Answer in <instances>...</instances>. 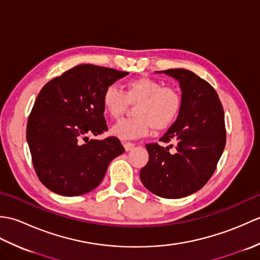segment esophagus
I'll return each mask as SVG.
<instances>
[{
	"instance_id": "34e87169",
	"label": "esophagus",
	"mask_w": 260,
	"mask_h": 260,
	"mask_svg": "<svg viewBox=\"0 0 260 260\" xmlns=\"http://www.w3.org/2000/svg\"><path fill=\"white\" fill-rule=\"evenodd\" d=\"M135 145L133 144V143L131 142H125L124 143V147H125V151H131L132 148H133Z\"/></svg>"
}]
</instances>
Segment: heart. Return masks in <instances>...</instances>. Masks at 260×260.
Segmentation results:
<instances>
[{
    "instance_id": "heart-1",
    "label": "heart",
    "mask_w": 260,
    "mask_h": 260,
    "mask_svg": "<svg viewBox=\"0 0 260 260\" xmlns=\"http://www.w3.org/2000/svg\"><path fill=\"white\" fill-rule=\"evenodd\" d=\"M103 107L110 118L117 119L129 105H135L133 117L115 124L110 133L120 140H135L145 136L153 128H169L181 112L182 96L174 87L163 86L161 81L140 77L127 82L125 90L108 86L103 92Z\"/></svg>"
}]
</instances>
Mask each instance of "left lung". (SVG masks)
Listing matches in <instances>:
<instances>
[{"mask_svg":"<svg viewBox=\"0 0 260 260\" xmlns=\"http://www.w3.org/2000/svg\"><path fill=\"white\" fill-rule=\"evenodd\" d=\"M164 73L178 79L182 89L179 117L162 143L146 144L148 162L141 170V181L147 190L165 199H179L200 190L217 169L225 146L222 104L208 81L186 69Z\"/></svg>","mask_w":260,"mask_h":260,"instance_id":"1","label":"left lung"}]
</instances>
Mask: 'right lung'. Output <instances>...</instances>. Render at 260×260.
I'll return each instance as SVG.
<instances>
[{
    "label": "right lung",
    "instance_id": "obj_1",
    "mask_svg": "<svg viewBox=\"0 0 260 260\" xmlns=\"http://www.w3.org/2000/svg\"><path fill=\"white\" fill-rule=\"evenodd\" d=\"M126 71L79 64L42 87L26 124L33 168L41 183L64 197L85 194L103 181L109 163L125 148L108 131L103 92Z\"/></svg>",
    "mask_w": 260,
    "mask_h": 260
}]
</instances>
